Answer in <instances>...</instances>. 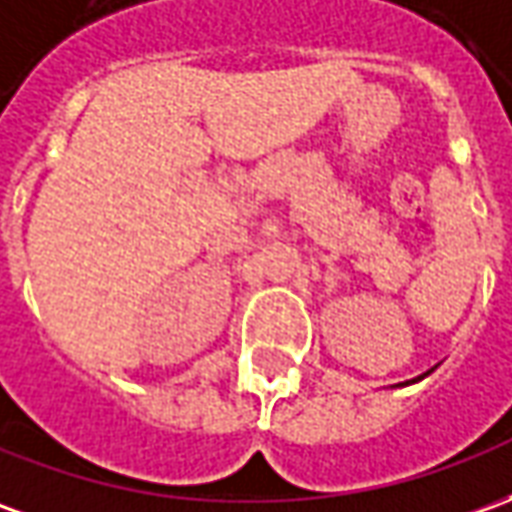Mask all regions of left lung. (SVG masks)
<instances>
[{
    "label": "left lung",
    "mask_w": 512,
    "mask_h": 512,
    "mask_svg": "<svg viewBox=\"0 0 512 512\" xmlns=\"http://www.w3.org/2000/svg\"><path fill=\"white\" fill-rule=\"evenodd\" d=\"M432 370H426V373H421V376H415V379H410V382H401V384H393V387H407V384H415V382H421V379H426Z\"/></svg>",
    "instance_id": "obj_1"
}]
</instances>
